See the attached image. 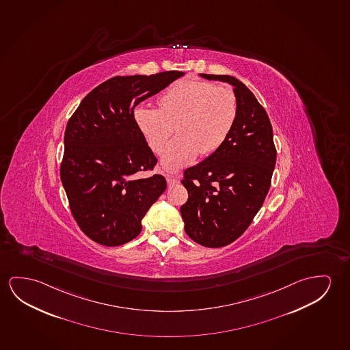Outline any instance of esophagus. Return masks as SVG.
<instances>
[{"label": "esophagus", "mask_w": 350, "mask_h": 350, "mask_svg": "<svg viewBox=\"0 0 350 350\" xmlns=\"http://www.w3.org/2000/svg\"><path fill=\"white\" fill-rule=\"evenodd\" d=\"M166 179L168 187H174V185H177L179 183V179L176 176H173V174H167Z\"/></svg>", "instance_id": "34e87169"}]
</instances>
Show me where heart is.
Listing matches in <instances>:
<instances>
[{
    "mask_svg": "<svg viewBox=\"0 0 350 350\" xmlns=\"http://www.w3.org/2000/svg\"><path fill=\"white\" fill-rule=\"evenodd\" d=\"M159 103L160 108L138 105L133 118L155 152L163 149L174 129L179 132L162 154V165L170 171L191 163L199 152L210 155L218 150L230 135L239 111L232 88L198 79L174 82Z\"/></svg>",
    "mask_w": 350,
    "mask_h": 350,
    "instance_id": "1",
    "label": "heart"
}]
</instances>
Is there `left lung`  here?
I'll return each mask as SVG.
<instances>
[{"mask_svg": "<svg viewBox=\"0 0 350 350\" xmlns=\"http://www.w3.org/2000/svg\"><path fill=\"white\" fill-rule=\"evenodd\" d=\"M228 82L237 94V122L224 144L183 173L188 201L180 207L188 237L204 247H224L246 232L269 191L276 148L268 113L241 81Z\"/></svg>", "mask_w": 350, "mask_h": 350, "instance_id": "obj_1", "label": "left lung"}]
</instances>
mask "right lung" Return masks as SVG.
Wrapping results in <instances>:
<instances>
[{
	"instance_id": "obj_1",
	"label": "right lung",
	"mask_w": 350,
	"mask_h": 350,
	"mask_svg": "<svg viewBox=\"0 0 350 350\" xmlns=\"http://www.w3.org/2000/svg\"><path fill=\"white\" fill-rule=\"evenodd\" d=\"M182 71L115 76L92 90L64 133L60 179L71 215L85 235L120 246L142 232V219L166 190L157 159L135 124V108L182 77Z\"/></svg>"
}]
</instances>
